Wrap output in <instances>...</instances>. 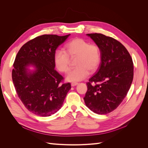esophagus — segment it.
<instances>
[{"mask_svg":"<svg viewBox=\"0 0 148 148\" xmlns=\"http://www.w3.org/2000/svg\"><path fill=\"white\" fill-rule=\"evenodd\" d=\"M78 83H77V82H72L71 83V86H76V85H77Z\"/></svg>","mask_w":148,"mask_h":148,"instance_id":"1","label":"esophagus"}]
</instances>
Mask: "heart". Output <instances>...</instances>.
Instances as JSON below:
<instances>
[{
    "label": "heart",
    "mask_w": 148,
    "mask_h": 148,
    "mask_svg": "<svg viewBox=\"0 0 148 148\" xmlns=\"http://www.w3.org/2000/svg\"><path fill=\"white\" fill-rule=\"evenodd\" d=\"M65 52L57 50L53 57L56 69L62 73L69 70L70 58L77 57L75 69L71 70L66 79L69 82H78L86 78L89 71H96L101 61V51L96 44H90L87 40L77 38L70 40L64 47Z\"/></svg>",
    "instance_id": "obj_1"
}]
</instances>
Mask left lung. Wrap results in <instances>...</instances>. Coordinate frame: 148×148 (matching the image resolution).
Wrapping results in <instances>:
<instances>
[{
  "label": "left lung",
  "mask_w": 148,
  "mask_h": 148,
  "mask_svg": "<svg viewBox=\"0 0 148 148\" xmlns=\"http://www.w3.org/2000/svg\"><path fill=\"white\" fill-rule=\"evenodd\" d=\"M101 51L97 72L86 83V106L97 114L117 109L125 99L133 78V63L127 49L117 40L100 34H87Z\"/></svg>",
  "instance_id": "1"
}]
</instances>
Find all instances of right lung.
<instances>
[{
  "mask_svg": "<svg viewBox=\"0 0 148 148\" xmlns=\"http://www.w3.org/2000/svg\"><path fill=\"white\" fill-rule=\"evenodd\" d=\"M70 34L59 36L43 34L25 43L17 53L13 63L12 80L17 95L31 112L41 117L56 113L62 106L70 83L54 69L53 57L58 46ZM33 65L36 70L28 71Z\"/></svg>",
  "mask_w": 148,
  "mask_h": 148,
  "instance_id": "add662e5",
  "label": "right lung"
}]
</instances>
